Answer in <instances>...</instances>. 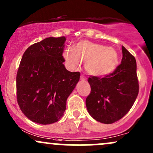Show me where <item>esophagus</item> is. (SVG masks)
I'll use <instances>...</instances> for the list:
<instances>
[{
  "mask_svg": "<svg viewBox=\"0 0 153 153\" xmlns=\"http://www.w3.org/2000/svg\"><path fill=\"white\" fill-rule=\"evenodd\" d=\"M80 80H86V78H85V77L83 75H80Z\"/></svg>",
  "mask_w": 153,
  "mask_h": 153,
  "instance_id": "esophagus-1",
  "label": "esophagus"
}]
</instances>
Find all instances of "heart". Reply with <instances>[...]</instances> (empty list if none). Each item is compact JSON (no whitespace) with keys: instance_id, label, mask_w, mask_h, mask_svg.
I'll return each instance as SVG.
<instances>
[{"instance_id":"b5f03b06","label":"heart","mask_w":153,"mask_h":153,"mask_svg":"<svg viewBox=\"0 0 153 153\" xmlns=\"http://www.w3.org/2000/svg\"><path fill=\"white\" fill-rule=\"evenodd\" d=\"M63 56L72 68H76L81 62H85V71L96 77L110 75L119 62V54L115 49L88 40L78 42L75 49H65Z\"/></svg>"}]
</instances>
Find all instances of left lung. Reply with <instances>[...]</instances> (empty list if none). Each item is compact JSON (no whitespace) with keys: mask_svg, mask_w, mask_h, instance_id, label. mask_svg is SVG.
I'll return each instance as SVG.
<instances>
[{"mask_svg":"<svg viewBox=\"0 0 153 153\" xmlns=\"http://www.w3.org/2000/svg\"><path fill=\"white\" fill-rule=\"evenodd\" d=\"M122 48V62L114 73L88 78L91 91L85 100L87 110L103 124H112L127 114L138 95L136 59L125 47Z\"/></svg>","mask_w":153,"mask_h":153,"instance_id":"8db88e82","label":"left lung"}]
</instances>
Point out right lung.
Segmentation results:
<instances>
[{"label":"right lung","instance_id":"obj_1","mask_svg":"<svg viewBox=\"0 0 153 153\" xmlns=\"http://www.w3.org/2000/svg\"><path fill=\"white\" fill-rule=\"evenodd\" d=\"M66 38L48 37L25 51L16 75L17 101L32 122L50 124L64 114L68 96L80 79L68 71L62 53Z\"/></svg>","mask_w":153,"mask_h":153}]
</instances>
